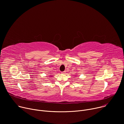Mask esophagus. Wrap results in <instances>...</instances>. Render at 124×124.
Wrapping results in <instances>:
<instances>
[{
  "mask_svg": "<svg viewBox=\"0 0 124 124\" xmlns=\"http://www.w3.org/2000/svg\"><path fill=\"white\" fill-rule=\"evenodd\" d=\"M65 72H66V71H62V74H65Z\"/></svg>",
  "mask_w": 124,
  "mask_h": 124,
  "instance_id": "obj_1",
  "label": "esophagus"
}]
</instances>
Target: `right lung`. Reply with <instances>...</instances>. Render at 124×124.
I'll use <instances>...</instances> for the list:
<instances>
[{"label":"right lung","instance_id":"right-lung-1","mask_svg":"<svg viewBox=\"0 0 124 124\" xmlns=\"http://www.w3.org/2000/svg\"><path fill=\"white\" fill-rule=\"evenodd\" d=\"M50 76H52V75H50Z\"/></svg>","mask_w":124,"mask_h":124}]
</instances>
